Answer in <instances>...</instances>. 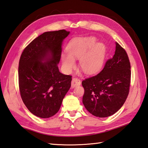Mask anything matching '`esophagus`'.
<instances>
[{"label":"esophagus","mask_w":148,"mask_h":148,"mask_svg":"<svg viewBox=\"0 0 148 148\" xmlns=\"http://www.w3.org/2000/svg\"><path fill=\"white\" fill-rule=\"evenodd\" d=\"M81 84V81L77 79V78H73L71 82V88H74L76 87L77 86H79Z\"/></svg>","instance_id":"esophagus-1"}]
</instances>
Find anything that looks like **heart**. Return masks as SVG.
<instances>
[{
    "mask_svg": "<svg viewBox=\"0 0 148 148\" xmlns=\"http://www.w3.org/2000/svg\"><path fill=\"white\" fill-rule=\"evenodd\" d=\"M97 41L94 37H77L71 40L67 46L68 53H63L61 55L65 70L70 72L76 66L75 60L80 59V67L86 74H92L99 72L104 62L106 48L102 43H98L94 46Z\"/></svg>",
    "mask_w": 148,
    "mask_h": 148,
    "instance_id": "1",
    "label": "heart"
}]
</instances>
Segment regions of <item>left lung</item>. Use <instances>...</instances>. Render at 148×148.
<instances>
[{"instance_id": "1", "label": "left lung", "mask_w": 148, "mask_h": 148, "mask_svg": "<svg viewBox=\"0 0 148 148\" xmlns=\"http://www.w3.org/2000/svg\"><path fill=\"white\" fill-rule=\"evenodd\" d=\"M113 57L95 76L82 81L83 103L93 116L106 118L114 114L124 104L129 93L130 64L125 50L115 42Z\"/></svg>"}]
</instances>
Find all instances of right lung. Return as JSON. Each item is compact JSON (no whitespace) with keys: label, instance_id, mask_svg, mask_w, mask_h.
I'll use <instances>...</instances> for the list:
<instances>
[{"label":"right lung","instance_id":"obj_1","mask_svg":"<svg viewBox=\"0 0 148 148\" xmlns=\"http://www.w3.org/2000/svg\"><path fill=\"white\" fill-rule=\"evenodd\" d=\"M69 34L65 30L43 33L21 55L18 67L21 97L37 117L48 118L57 113L71 88L72 77L62 74L58 67L62 43Z\"/></svg>","mask_w":148,"mask_h":148}]
</instances>
